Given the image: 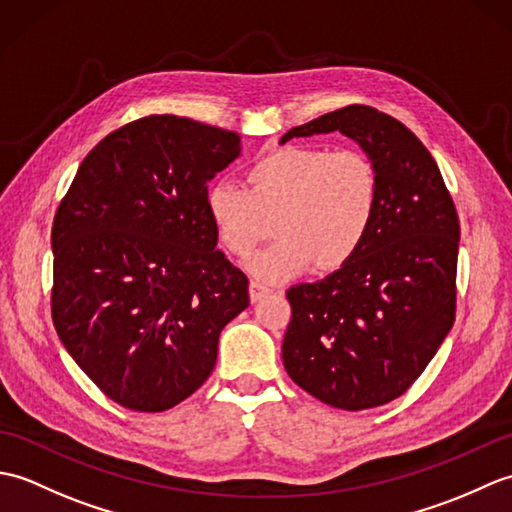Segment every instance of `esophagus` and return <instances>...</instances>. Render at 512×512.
Instances as JSON below:
<instances>
[{
    "mask_svg": "<svg viewBox=\"0 0 512 512\" xmlns=\"http://www.w3.org/2000/svg\"><path fill=\"white\" fill-rule=\"evenodd\" d=\"M248 295H250V301L257 303V301H262L266 295H270V288L264 286V284H259V281H250Z\"/></svg>",
    "mask_w": 512,
    "mask_h": 512,
    "instance_id": "34e87169",
    "label": "esophagus"
}]
</instances>
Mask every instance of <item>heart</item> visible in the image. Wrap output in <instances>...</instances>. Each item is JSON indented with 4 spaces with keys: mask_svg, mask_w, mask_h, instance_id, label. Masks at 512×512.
I'll list each match as a JSON object with an SVG mask.
<instances>
[{
    "mask_svg": "<svg viewBox=\"0 0 512 512\" xmlns=\"http://www.w3.org/2000/svg\"><path fill=\"white\" fill-rule=\"evenodd\" d=\"M374 162L356 149L279 147L248 169V187L217 180L206 191V213L226 253L244 259L268 235L275 244L248 262L264 281L334 270L361 250L378 213Z\"/></svg>",
    "mask_w": 512,
    "mask_h": 512,
    "instance_id": "1",
    "label": "heart"
}]
</instances>
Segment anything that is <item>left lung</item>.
I'll return each mask as SVG.
<instances>
[{
    "label": "left lung",
    "mask_w": 512,
    "mask_h": 512,
    "mask_svg": "<svg viewBox=\"0 0 512 512\" xmlns=\"http://www.w3.org/2000/svg\"><path fill=\"white\" fill-rule=\"evenodd\" d=\"M341 132L380 180L361 250L317 284L292 286L284 367L310 396L361 411L396 400L436 356L455 321L458 211L418 136L369 105H347L281 138Z\"/></svg>",
    "instance_id": "1"
}]
</instances>
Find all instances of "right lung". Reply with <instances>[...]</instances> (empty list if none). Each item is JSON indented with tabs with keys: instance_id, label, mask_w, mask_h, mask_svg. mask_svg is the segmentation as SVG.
<instances>
[{
	"instance_id": "add662e5",
	"label": "right lung",
	"mask_w": 512,
	"mask_h": 512,
	"mask_svg": "<svg viewBox=\"0 0 512 512\" xmlns=\"http://www.w3.org/2000/svg\"><path fill=\"white\" fill-rule=\"evenodd\" d=\"M239 136L154 114L105 136L52 224V323L107 398L167 411L217 361L224 325L248 308V279L217 250L206 182Z\"/></svg>"
}]
</instances>
